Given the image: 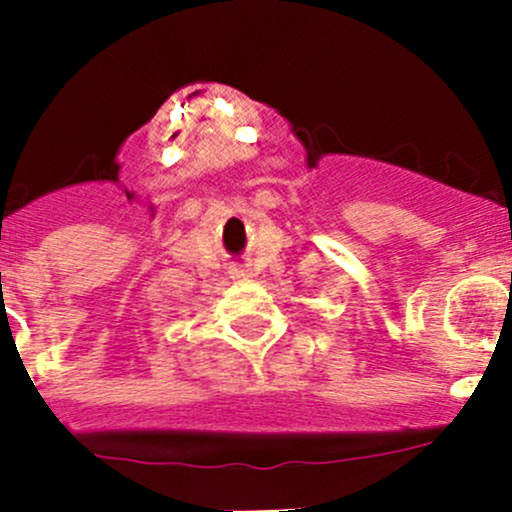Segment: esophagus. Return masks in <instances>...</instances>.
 I'll return each instance as SVG.
<instances>
[{
	"mask_svg": "<svg viewBox=\"0 0 512 512\" xmlns=\"http://www.w3.org/2000/svg\"><path fill=\"white\" fill-rule=\"evenodd\" d=\"M230 277L232 280H245V277H250V270L242 265H232L230 267Z\"/></svg>",
	"mask_w": 512,
	"mask_h": 512,
	"instance_id": "obj_1",
	"label": "esophagus"
}]
</instances>
